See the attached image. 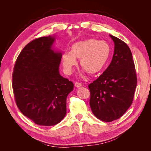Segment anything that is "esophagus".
Instances as JSON below:
<instances>
[{"label":"esophagus","mask_w":151,"mask_h":151,"mask_svg":"<svg viewBox=\"0 0 151 151\" xmlns=\"http://www.w3.org/2000/svg\"><path fill=\"white\" fill-rule=\"evenodd\" d=\"M75 86H76V88H81V86H83V84L80 83H76Z\"/></svg>","instance_id":"1"}]
</instances>
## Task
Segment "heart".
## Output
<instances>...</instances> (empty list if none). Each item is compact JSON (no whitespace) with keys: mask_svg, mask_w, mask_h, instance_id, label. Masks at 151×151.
<instances>
[{"mask_svg":"<svg viewBox=\"0 0 151 151\" xmlns=\"http://www.w3.org/2000/svg\"><path fill=\"white\" fill-rule=\"evenodd\" d=\"M111 48L105 41L90 38L73 43L70 52L62 55V62L64 71L70 74L77 65L76 58H80L79 64L90 75L101 72L106 66L111 55Z\"/></svg>","mask_w":151,"mask_h":151,"instance_id":"obj_1","label":"heart"}]
</instances>
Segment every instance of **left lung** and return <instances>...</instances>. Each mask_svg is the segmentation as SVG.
I'll return each instance as SVG.
<instances>
[{
    "label": "left lung",
    "instance_id": "1",
    "mask_svg": "<svg viewBox=\"0 0 151 151\" xmlns=\"http://www.w3.org/2000/svg\"><path fill=\"white\" fill-rule=\"evenodd\" d=\"M115 47L112 60L103 74L90 84V107L95 116L111 122L120 118L132 104L137 86L132 54L122 40L109 35Z\"/></svg>",
    "mask_w": 151,
    "mask_h": 151
}]
</instances>
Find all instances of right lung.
<instances>
[{
	"label": "right lung",
	"mask_w": 151,
	"mask_h": 151,
	"mask_svg": "<svg viewBox=\"0 0 151 151\" xmlns=\"http://www.w3.org/2000/svg\"><path fill=\"white\" fill-rule=\"evenodd\" d=\"M55 36L26 45L18 56L12 88L19 110L36 124L53 126L66 115V99L74 84L59 73L62 53L53 48Z\"/></svg>",
	"instance_id": "1"
}]
</instances>
